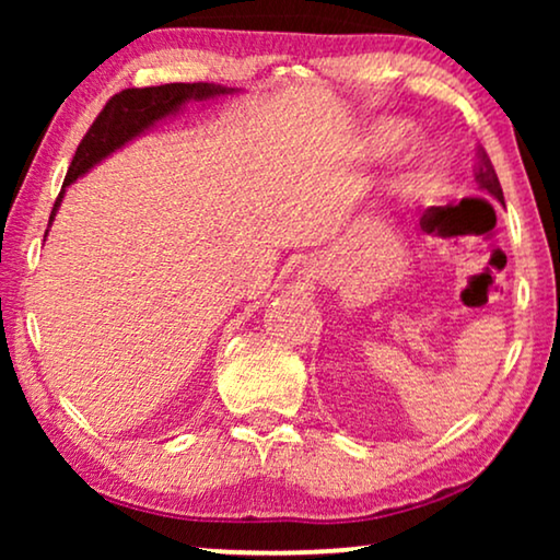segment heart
Here are the masks:
<instances>
[{
    "label": "heart",
    "mask_w": 560,
    "mask_h": 560,
    "mask_svg": "<svg viewBox=\"0 0 560 560\" xmlns=\"http://www.w3.org/2000/svg\"><path fill=\"white\" fill-rule=\"evenodd\" d=\"M397 140H400V127L385 125V127H380L377 132L372 135V148L380 150V152H385V150L393 148Z\"/></svg>",
    "instance_id": "b5f03b06"
}]
</instances>
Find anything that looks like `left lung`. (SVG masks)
<instances>
[{"mask_svg":"<svg viewBox=\"0 0 560 560\" xmlns=\"http://www.w3.org/2000/svg\"><path fill=\"white\" fill-rule=\"evenodd\" d=\"M479 163H477V183H479V188L481 190H487L489 196H494L497 201L500 203H504V196H502V186H500V178H497V173H494V165H492V160H489V155L485 150L479 148Z\"/></svg>","mask_w":560,"mask_h":560,"instance_id":"1","label":"left lung"}]
</instances>
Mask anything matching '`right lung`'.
I'll list each match as a JSON object with an SVG mask.
<instances>
[{
    "label": "right lung",
    "instance_id": "obj_1",
    "mask_svg": "<svg viewBox=\"0 0 560 560\" xmlns=\"http://www.w3.org/2000/svg\"><path fill=\"white\" fill-rule=\"evenodd\" d=\"M234 89L217 86V83H165V86H148V89H125L119 94H114L94 125L89 127V132L83 135V140L75 150L68 167V175L63 180L66 186H71L75 178H81L83 173H89L96 163H102L104 158H109L114 150L125 148L129 140L148 132L152 125H158L160 119L178 114L188 102H206V98L232 94ZM63 190L56 198V206L50 211L48 226L56 219V211L60 201H63ZM48 234V232H45Z\"/></svg>",
    "mask_w": 560,
    "mask_h": 560
}]
</instances>
